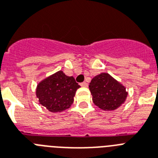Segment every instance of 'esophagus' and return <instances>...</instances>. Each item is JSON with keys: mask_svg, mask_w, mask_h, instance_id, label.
<instances>
[{"mask_svg": "<svg viewBox=\"0 0 158 158\" xmlns=\"http://www.w3.org/2000/svg\"><path fill=\"white\" fill-rule=\"evenodd\" d=\"M80 85H81V86H82V87H87V86H88V84H87L86 82H85V81H84V82L81 83Z\"/></svg>", "mask_w": 158, "mask_h": 158, "instance_id": "esophagus-1", "label": "esophagus"}]
</instances>
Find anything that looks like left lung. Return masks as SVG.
I'll return each mask as SVG.
<instances>
[{"mask_svg":"<svg viewBox=\"0 0 158 158\" xmlns=\"http://www.w3.org/2000/svg\"><path fill=\"white\" fill-rule=\"evenodd\" d=\"M93 102L103 110H115L124 103L127 93L122 84L108 73L95 76L89 85Z\"/></svg>","mask_w":158,"mask_h":158,"instance_id":"left-lung-1","label":"left lung"}]
</instances>
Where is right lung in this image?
I'll return each instance as SVG.
<instances>
[{"instance_id":"1","label":"right lung","mask_w":158,"mask_h":158,"mask_svg":"<svg viewBox=\"0 0 158 158\" xmlns=\"http://www.w3.org/2000/svg\"><path fill=\"white\" fill-rule=\"evenodd\" d=\"M79 87L73 77H68L59 71L37 85L36 96L40 103L50 112L58 113L70 108Z\"/></svg>"}]
</instances>
